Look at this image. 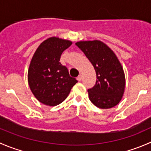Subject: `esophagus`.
I'll return each mask as SVG.
<instances>
[{
	"label": "esophagus",
	"mask_w": 151,
	"mask_h": 151,
	"mask_svg": "<svg viewBox=\"0 0 151 151\" xmlns=\"http://www.w3.org/2000/svg\"><path fill=\"white\" fill-rule=\"evenodd\" d=\"M82 79H83V76H82L81 74H80V75H79L78 77H77V80H78L79 81H81Z\"/></svg>",
	"instance_id": "1"
}]
</instances>
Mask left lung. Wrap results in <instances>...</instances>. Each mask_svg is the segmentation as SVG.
Masks as SVG:
<instances>
[{"label":"left lung","instance_id":"left-lung-1","mask_svg":"<svg viewBox=\"0 0 151 151\" xmlns=\"http://www.w3.org/2000/svg\"><path fill=\"white\" fill-rule=\"evenodd\" d=\"M91 61L96 73V85L88 90V97L96 106L109 109L121 101L126 79L116 55L99 40L80 41L75 44Z\"/></svg>","mask_w":151,"mask_h":151}]
</instances>
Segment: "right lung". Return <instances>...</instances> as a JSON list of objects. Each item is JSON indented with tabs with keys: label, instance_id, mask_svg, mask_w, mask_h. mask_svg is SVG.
<instances>
[{
	"label": "right lung",
	"instance_id": "obj_1",
	"mask_svg": "<svg viewBox=\"0 0 151 151\" xmlns=\"http://www.w3.org/2000/svg\"><path fill=\"white\" fill-rule=\"evenodd\" d=\"M71 44V41L54 36L44 41L35 52L29 66L28 81L39 102L47 106L60 104L77 83L60 63V55Z\"/></svg>",
	"mask_w": 151,
	"mask_h": 151
}]
</instances>
